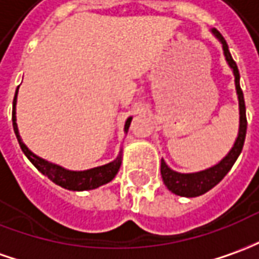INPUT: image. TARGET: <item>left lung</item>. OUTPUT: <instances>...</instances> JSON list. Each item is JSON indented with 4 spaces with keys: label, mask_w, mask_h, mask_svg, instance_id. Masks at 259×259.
<instances>
[{
    "label": "left lung",
    "mask_w": 259,
    "mask_h": 259,
    "mask_svg": "<svg viewBox=\"0 0 259 259\" xmlns=\"http://www.w3.org/2000/svg\"><path fill=\"white\" fill-rule=\"evenodd\" d=\"M211 33L218 39V42L223 45V52L226 56V61L228 66L231 68L234 73V82H235V91L238 96V109H240V126H238V135L235 137L233 147L230 149V152L227 153L223 159L218 161L217 164L208 167L205 170H200L196 173H179L173 168L167 166V163L161 159V179L163 183L166 184V187L173 194L180 197H198L210 191L212 187H215L220 181L226 177V174L231 170L234 166L235 160L238 159L241 154L245 135H247V116H245V102H244V95L241 91L240 86V72L237 68V63L234 62L233 56L230 54V49L227 45L226 39L223 38V35L218 32L217 29H211Z\"/></svg>",
    "instance_id": "left-lung-1"
}]
</instances>
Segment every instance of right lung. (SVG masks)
Returning a JSON list of instances; mask_svg holds the SVG:
<instances>
[{"label":"right lung","instance_id":"1","mask_svg":"<svg viewBox=\"0 0 259 259\" xmlns=\"http://www.w3.org/2000/svg\"><path fill=\"white\" fill-rule=\"evenodd\" d=\"M19 88V86H18ZM18 88H17V92H15V98H14V105H12V126H14V132H15V136L18 139L19 147L22 153L26 156V159L32 163L33 166L36 167L44 176H47L49 180L54 181L55 184L61 186L63 189L72 190V191H85V190H93L98 189L103 184H107L109 181H112L115 179V176L120 168L122 164V157H123V150L120 149V152L117 154L113 161L103 164V166L93 167L89 170H68L65 167L55 164V163H51L48 160L42 159L39 156H36L35 153H32L28 146H26L21 135H19L18 124H17V96H18ZM132 116L127 117V120L124 123V133H127L129 130L130 122H132Z\"/></svg>","mask_w":259,"mask_h":259}]
</instances>
